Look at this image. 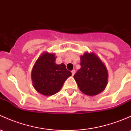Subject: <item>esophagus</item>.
Instances as JSON below:
<instances>
[{
	"label": "esophagus",
	"mask_w": 131,
	"mask_h": 131,
	"mask_svg": "<svg viewBox=\"0 0 131 131\" xmlns=\"http://www.w3.org/2000/svg\"><path fill=\"white\" fill-rule=\"evenodd\" d=\"M71 73H72V75L73 76L74 74V73H75V70H73L72 71H71Z\"/></svg>",
	"instance_id": "1"
}]
</instances>
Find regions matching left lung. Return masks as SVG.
<instances>
[{
	"label": "left lung",
	"instance_id": "1",
	"mask_svg": "<svg viewBox=\"0 0 131 131\" xmlns=\"http://www.w3.org/2000/svg\"><path fill=\"white\" fill-rule=\"evenodd\" d=\"M81 68L74 75L80 91L88 96L101 93L107 84L108 73L105 64L94 53H84L80 57Z\"/></svg>",
	"mask_w": 131,
	"mask_h": 131
}]
</instances>
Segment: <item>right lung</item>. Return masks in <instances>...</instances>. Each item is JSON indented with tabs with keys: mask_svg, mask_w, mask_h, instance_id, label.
<instances>
[{
	"mask_svg": "<svg viewBox=\"0 0 131 131\" xmlns=\"http://www.w3.org/2000/svg\"><path fill=\"white\" fill-rule=\"evenodd\" d=\"M54 53H43L37 59L31 71L33 86L44 96H51L61 90L64 82L71 75L64 63L57 64Z\"/></svg>",
	"mask_w": 131,
	"mask_h": 131,
	"instance_id": "1",
	"label": "right lung"
}]
</instances>
